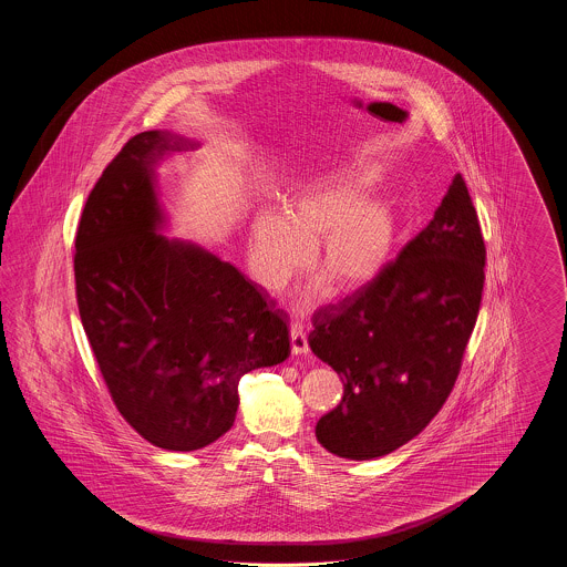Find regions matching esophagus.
I'll use <instances>...</instances> for the list:
<instances>
[{
  "instance_id": "1",
  "label": "esophagus",
  "mask_w": 567,
  "mask_h": 567,
  "mask_svg": "<svg viewBox=\"0 0 567 567\" xmlns=\"http://www.w3.org/2000/svg\"><path fill=\"white\" fill-rule=\"evenodd\" d=\"M291 351H293V354H306L310 351L306 331L299 323H291Z\"/></svg>"
}]
</instances>
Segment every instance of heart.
I'll use <instances>...</instances> for the list:
<instances>
[{"label":"heart","mask_w":567,"mask_h":567,"mask_svg":"<svg viewBox=\"0 0 567 567\" xmlns=\"http://www.w3.org/2000/svg\"><path fill=\"white\" fill-rule=\"evenodd\" d=\"M372 178L363 169L323 174L297 185L282 213H257L248 238L257 282L270 293L282 291L306 268L315 244L331 291L352 293L374 282L391 261L398 216L391 199L365 197Z\"/></svg>","instance_id":"obj_1"}]
</instances>
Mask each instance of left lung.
I'll return each instance as SVG.
<instances>
[{
    "mask_svg": "<svg viewBox=\"0 0 567 567\" xmlns=\"http://www.w3.org/2000/svg\"><path fill=\"white\" fill-rule=\"evenodd\" d=\"M485 240L457 174L430 225L374 282L312 317L308 344L344 382L317 440L368 461L423 432L451 395L485 285Z\"/></svg>",
    "mask_w": 567,
    "mask_h": 567,
    "instance_id": "1",
    "label": "left lung"
}]
</instances>
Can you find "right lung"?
<instances>
[{
    "mask_svg": "<svg viewBox=\"0 0 567 567\" xmlns=\"http://www.w3.org/2000/svg\"><path fill=\"white\" fill-rule=\"evenodd\" d=\"M199 142L134 135L89 193L76 234L82 327L123 419L151 444L189 453L229 432L238 382L289 354L287 315L199 244L165 238L155 169Z\"/></svg>",
    "mask_w": 567,
    "mask_h": 567,
    "instance_id": "1",
    "label": "right lung"
}]
</instances>
